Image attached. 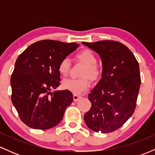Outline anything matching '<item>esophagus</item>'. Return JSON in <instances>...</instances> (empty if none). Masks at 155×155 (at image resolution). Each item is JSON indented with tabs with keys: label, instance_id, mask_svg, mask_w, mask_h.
Segmentation results:
<instances>
[{
	"label": "esophagus",
	"instance_id": "1",
	"mask_svg": "<svg viewBox=\"0 0 155 155\" xmlns=\"http://www.w3.org/2000/svg\"><path fill=\"white\" fill-rule=\"evenodd\" d=\"M73 97H74V101H79L80 98H81V96H79V95H74V96H73Z\"/></svg>",
	"mask_w": 155,
	"mask_h": 155
}]
</instances>
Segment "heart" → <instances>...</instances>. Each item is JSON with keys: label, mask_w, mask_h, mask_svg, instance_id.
<instances>
[{"label": "heart", "mask_w": 155, "mask_h": 155, "mask_svg": "<svg viewBox=\"0 0 155 155\" xmlns=\"http://www.w3.org/2000/svg\"><path fill=\"white\" fill-rule=\"evenodd\" d=\"M77 58L87 65L83 76H89L90 79L95 80L100 74L97 64V58L93 52L90 49H84L77 54ZM71 61L69 58H65L60 62L58 71L63 76H66L70 68ZM64 89L73 92L75 95H79L81 92L87 90L90 87V80L87 77L81 79H68L63 82Z\"/></svg>", "instance_id": "heart-1"}]
</instances>
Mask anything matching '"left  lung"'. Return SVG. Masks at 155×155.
Returning <instances> with one entry per match:
<instances>
[{"label": "left lung", "mask_w": 155, "mask_h": 155, "mask_svg": "<svg viewBox=\"0 0 155 155\" xmlns=\"http://www.w3.org/2000/svg\"><path fill=\"white\" fill-rule=\"evenodd\" d=\"M82 44L98 54L103 65L101 79L89 94L92 106L84 120L92 130L111 133L135 111L140 85L139 65L132 51L120 42Z\"/></svg>", "instance_id": "8db88e82"}]
</instances>
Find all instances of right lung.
Here are the masks:
<instances>
[{
  "label": "right lung",
  "mask_w": 155,
  "mask_h": 155,
  "mask_svg": "<svg viewBox=\"0 0 155 155\" xmlns=\"http://www.w3.org/2000/svg\"><path fill=\"white\" fill-rule=\"evenodd\" d=\"M76 43L39 41L17 58L11 77L12 104L21 120L33 129L47 130L63 120L73 101L68 90H56L60 84L58 65L79 47Z\"/></svg>",
  "instance_id": "right-lung-1"
}]
</instances>
